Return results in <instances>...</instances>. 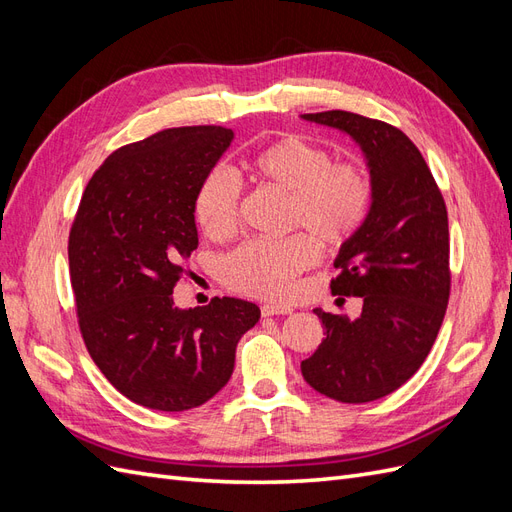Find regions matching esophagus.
Masks as SVG:
<instances>
[{
    "label": "esophagus",
    "mask_w": 512,
    "mask_h": 512,
    "mask_svg": "<svg viewBox=\"0 0 512 512\" xmlns=\"http://www.w3.org/2000/svg\"><path fill=\"white\" fill-rule=\"evenodd\" d=\"M260 312H262V316H288V314H292V309L290 307H282V305H262L260 307Z\"/></svg>",
    "instance_id": "1"
}]
</instances>
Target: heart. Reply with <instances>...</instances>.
I'll return each instance as SVG.
<instances>
[{"instance_id": "obj_1", "label": "heart", "mask_w": 512, "mask_h": 512, "mask_svg": "<svg viewBox=\"0 0 512 512\" xmlns=\"http://www.w3.org/2000/svg\"><path fill=\"white\" fill-rule=\"evenodd\" d=\"M329 149L299 134H286L245 162L252 181L286 196L284 226L301 230L282 241H247L224 260L226 282L258 299L284 301L297 275L318 260V246L337 250L356 237L371 209V179L354 160L331 162ZM198 226L211 239L237 228L239 185L226 168L205 175L194 198Z\"/></svg>"}]
</instances>
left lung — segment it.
Segmentation results:
<instances>
[{
	"instance_id": "obj_1",
	"label": "left lung",
	"mask_w": 512,
	"mask_h": 512,
	"mask_svg": "<svg viewBox=\"0 0 512 512\" xmlns=\"http://www.w3.org/2000/svg\"><path fill=\"white\" fill-rule=\"evenodd\" d=\"M301 117L350 134L374 190L331 282L333 294L361 297L363 312L350 320L316 307L327 337L301 374L322 395L365 404L410 380L436 342L451 294L446 205L421 151L395 126L348 111Z\"/></svg>"
}]
</instances>
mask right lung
<instances>
[{"label":"right lung","instance_id":"1","mask_svg":"<svg viewBox=\"0 0 512 512\" xmlns=\"http://www.w3.org/2000/svg\"><path fill=\"white\" fill-rule=\"evenodd\" d=\"M232 130L190 126L117 149L89 179L68 258L79 327L106 380L138 406L183 412L230 380L258 305L215 297L181 309L173 288L198 247L194 198Z\"/></svg>","mask_w":512,"mask_h":512}]
</instances>
